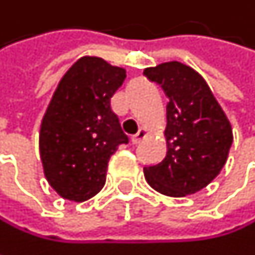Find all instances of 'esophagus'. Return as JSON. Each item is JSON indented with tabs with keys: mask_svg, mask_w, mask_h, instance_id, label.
<instances>
[{
	"mask_svg": "<svg viewBox=\"0 0 255 255\" xmlns=\"http://www.w3.org/2000/svg\"><path fill=\"white\" fill-rule=\"evenodd\" d=\"M147 135V131L146 129H138V132H135L132 137H131V141H132V144H137V143H140L141 141V138H144Z\"/></svg>",
	"mask_w": 255,
	"mask_h": 255,
	"instance_id": "1",
	"label": "esophagus"
}]
</instances>
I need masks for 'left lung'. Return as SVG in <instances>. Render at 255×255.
<instances>
[{
	"label": "left lung",
	"mask_w": 255,
	"mask_h": 255,
	"mask_svg": "<svg viewBox=\"0 0 255 255\" xmlns=\"http://www.w3.org/2000/svg\"><path fill=\"white\" fill-rule=\"evenodd\" d=\"M143 75L159 84L167 103V155L144 167L146 181L156 192L181 198L208 186L226 164L233 134L229 120L195 69L180 62L147 68Z\"/></svg>",
	"instance_id": "left-lung-1"
}]
</instances>
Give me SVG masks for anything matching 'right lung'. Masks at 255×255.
Returning <instances> with one entry per match:
<instances>
[{"label": "right lung", "mask_w": 255, "mask_h": 255, "mask_svg": "<svg viewBox=\"0 0 255 255\" xmlns=\"http://www.w3.org/2000/svg\"><path fill=\"white\" fill-rule=\"evenodd\" d=\"M126 69L100 57H81L60 79L39 131V153L50 186L65 199L82 202L106 181L108 162L128 143L111 97Z\"/></svg>", "instance_id": "right-lung-1"}]
</instances>
